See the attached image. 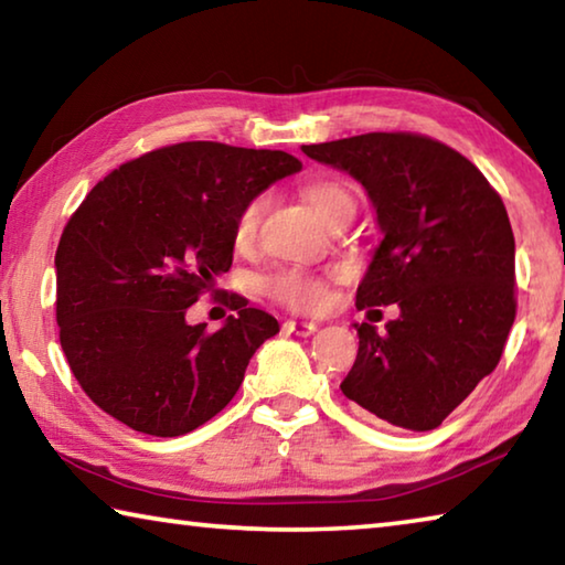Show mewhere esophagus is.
I'll list each match as a JSON object with an SVG mask.
<instances>
[{
  "label": "esophagus",
  "mask_w": 565,
  "mask_h": 565,
  "mask_svg": "<svg viewBox=\"0 0 565 565\" xmlns=\"http://www.w3.org/2000/svg\"><path fill=\"white\" fill-rule=\"evenodd\" d=\"M284 331L286 333H296V337H311V333L317 331V323L289 319V321H284Z\"/></svg>",
  "instance_id": "34e87169"
}]
</instances>
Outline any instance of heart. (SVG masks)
Listing matches in <instances>:
<instances>
[{
  "instance_id": "obj_1",
  "label": "heart",
  "mask_w": 565,
  "mask_h": 565,
  "mask_svg": "<svg viewBox=\"0 0 565 565\" xmlns=\"http://www.w3.org/2000/svg\"><path fill=\"white\" fill-rule=\"evenodd\" d=\"M303 202L317 212L323 222L331 224L333 218L343 214H353V196L351 191L337 179H311L301 186ZM264 196H252L234 216V244L238 248L254 246L259 236V222L264 214ZM264 294L276 303L286 306L291 311H319L329 301V279L327 276L286 266L269 274L262 284Z\"/></svg>"
}]
</instances>
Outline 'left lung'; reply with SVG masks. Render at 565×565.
I'll list each match as a JSON object with an SVG mask.
<instances>
[{
    "label": "left lung",
    "mask_w": 565,
    "mask_h": 565,
    "mask_svg": "<svg viewBox=\"0 0 565 565\" xmlns=\"http://www.w3.org/2000/svg\"><path fill=\"white\" fill-rule=\"evenodd\" d=\"M369 191L384 242L356 309L396 303L341 381L361 411L431 431L499 366L515 319V242L503 199L456 149L414 131H371L301 147Z\"/></svg>",
    "instance_id": "obj_1"
}]
</instances>
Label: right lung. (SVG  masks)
Returning <instances> with one entry per match:
<instances>
[{
  "label": "right lung",
  "mask_w": 565,
  "mask_h": 565,
  "mask_svg": "<svg viewBox=\"0 0 565 565\" xmlns=\"http://www.w3.org/2000/svg\"><path fill=\"white\" fill-rule=\"evenodd\" d=\"M299 169L286 151L181 141L89 191L56 246V323L74 379L102 411L171 438L234 398L279 321L238 294L218 299L236 311L218 331L191 327L186 309L232 269L238 209Z\"/></svg>",
  "instance_id": "obj_1"
}]
</instances>
